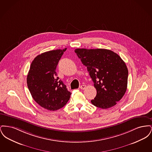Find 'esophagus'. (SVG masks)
<instances>
[{"label":"esophagus","mask_w":152,"mask_h":152,"mask_svg":"<svg viewBox=\"0 0 152 152\" xmlns=\"http://www.w3.org/2000/svg\"><path fill=\"white\" fill-rule=\"evenodd\" d=\"M86 88V85H82V86H81V87H80V89H84Z\"/></svg>","instance_id":"obj_1"}]
</instances>
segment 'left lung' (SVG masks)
<instances>
[{
  "mask_svg": "<svg viewBox=\"0 0 152 152\" xmlns=\"http://www.w3.org/2000/svg\"><path fill=\"white\" fill-rule=\"evenodd\" d=\"M75 52L87 66L97 91L92 104L102 109L115 105L127 89L128 70L122 58L106 49L78 48Z\"/></svg>",
  "mask_w": 152,
  "mask_h": 152,
  "instance_id": "left-lung-1",
  "label": "left lung"
}]
</instances>
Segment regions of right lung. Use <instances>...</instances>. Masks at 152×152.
<instances>
[{"instance_id":"obj_1","label":"right lung","mask_w":152,"mask_h":152,"mask_svg":"<svg viewBox=\"0 0 152 152\" xmlns=\"http://www.w3.org/2000/svg\"><path fill=\"white\" fill-rule=\"evenodd\" d=\"M66 50L44 52L37 56L30 66L27 77L29 92L34 100L47 110L61 108L70 99L71 93L56 72L58 63Z\"/></svg>"}]
</instances>
